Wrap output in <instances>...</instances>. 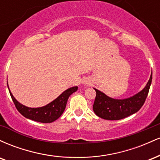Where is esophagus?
<instances>
[{
	"label": "esophagus",
	"mask_w": 160,
	"mask_h": 160,
	"mask_svg": "<svg viewBox=\"0 0 160 160\" xmlns=\"http://www.w3.org/2000/svg\"><path fill=\"white\" fill-rule=\"evenodd\" d=\"M83 84H84V85H88V82L87 81H84L83 82Z\"/></svg>",
	"instance_id": "esophagus-1"
}]
</instances>
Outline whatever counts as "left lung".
Wrapping results in <instances>:
<instances>
[{"label":"left lung","instance_id":"8db88e82","mask_svg":"<svg viewBox=\"0 0 160 160\" xmlns=\"http://www.w3.org/2000/svg\"><path fill=\"white\" fill-rule=\"evenodd\" d=\"M152 82V73L148 83L142 90L133 96L124 99H115L102 92L94 89L96 96L93 111L98 117L108 120H118L136 113L141 109L148 96Z\"/></svg>","mask_w":160,"mask_h":160}]
</instances>
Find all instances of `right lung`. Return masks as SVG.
<instances>
[{
    "label": "right lung",
    "mask_w": 160,
    "mask_h": 160,
    "mask_svg": "<svg viewBox=\"0 0 160 160\" xmlns=\"http://www.w3.org/2000/svg\"><path fill=\"white\" fill-rule=\"evenodd\" d=\"M7 86H8V82H7ZM78 86H74V87L66 89L58 98L53 100L50 103L40 108H28L23 105L14 98L10 89H9V92H10V96L13 101L16 109L25 118L30 119L36 122H43V123H49V122H54L61 117L65 111L69 96L78 90Z\"/></svg>",
    "instance_id": "add662e5"
}]
</instances>
